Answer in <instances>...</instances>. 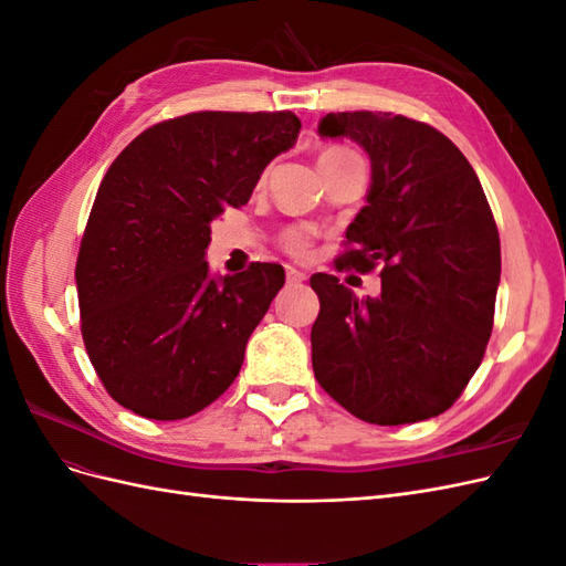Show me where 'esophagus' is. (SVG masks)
<instances>
[{
    "instance_id": "34e87169",
    "label": "esophagus",
    "mask_w": 566,
    "mask_h": 566,
    "mask_svg": "<svg viewBox=\"0 0 566 566\" xmlns=\"http://www.w3.org/2000/svg\"><path fill=\"white\" fill-rule=\"evenodd\" d=\"M287 281L290 283H300V281H304L306 279V273L304 271H300V269H293V266H287Z\"/></svg>"
}]
</instances>
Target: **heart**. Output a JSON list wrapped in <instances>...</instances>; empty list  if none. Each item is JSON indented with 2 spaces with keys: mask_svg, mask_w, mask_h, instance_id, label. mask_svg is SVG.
<instances>
[{
  "mask_svg": "<svg viewBox=\"0 0 566 566\" xmlns=\"http://www.w3.org/2000/svg\"><path fill=\"white\" fill-rule=\"evenodd\" d=\"M337 156H349V150H342V148H331L321 153V158H337ZM285 248L293 252V254H304L306 250H310V233H306L304 229H293L285 233Z\"/></svg>",
  "mask_w": 566,
  "mask_h": 566,
  "instance_id": "b5f03b06",
  "label": "heart"
}]
</instances>
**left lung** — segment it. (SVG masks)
Listing matches in <instances>:
<instances>
[{"label": "left lung", "instance_id": "8db88e82", "mask_svg": "<svg viewBox=\"0 0 566 566\" xmlns=\"http://www.w3.org/2000/svg\"><path fill=\"white\" fill-rule=\"evenodd\" d=\"M323 139H352L370 160L366 205L342 266L382 264L378 297L358 300L314 273L318 385L373 424L430 420L484 358L501 283V238L472 165L430 125L391 113H328Z\"/></svg>", "mask_w": 566, "mask_h": 566}]
</instances>
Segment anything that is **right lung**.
Returning <instances> with one entry per match:
<instances>
[{
  "mask_svg": "<svg viewBox=\"0 0 566 566\" xmlns=\"http://www.w3.org/2000/svg\"><path fill=\"white\" fill-rule=\"evenodd\" d=\"M300 127L290 111L175 117L136 136L101 181L75 266L82 337L132 413L181 420L235 380L285 271L212 276L210 224L250 200Z\"/></svg>",
  "mask_w": 566,
  "mask_h": 566,
  "instance_id": "1",
  "label": "right lung"
}]
</instances>
